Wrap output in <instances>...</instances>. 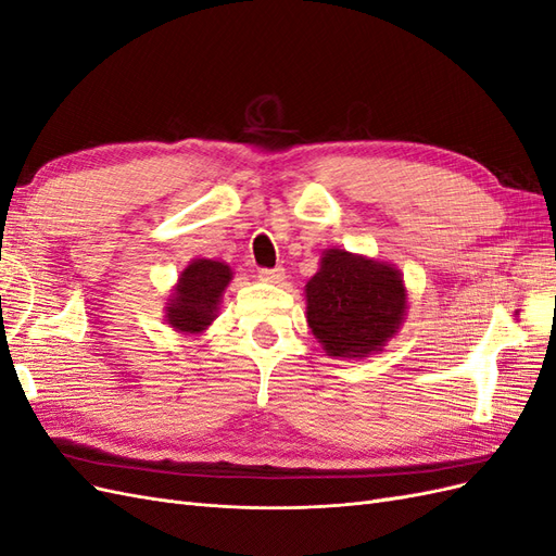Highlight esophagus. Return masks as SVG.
Masks as SVG:
<instances>
[{"instance_id":"esophagus-1","label":"esophagus","mask_w":556,"mask_h":556,"mask_svg":"<svg viewBox=\"0 0 556 556\" xmlns=\"http://www.w3.org/2000/svg\"><path fill=\"white\" fill-rule=\"evenodd\" d=\"M260 280L264 282H280L285 278V268L276 266V268H260Z\"/></svg>"}]
</instances>
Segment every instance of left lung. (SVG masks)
I'll return each mask as SVG.
<instances>
[{"instance_id": "8db88e82", "label": "left lung", "mask_w": 556, "mask_h": 556, "mask_svg": "<svg viewBox=\"0 0 556 556\" xmlns=\"http://www.w3.org/2000/svg\"><path fill=\"white\" fill-rule=\"evenodd\" d=\"M306 301L308 325L331 357H366L399 329L406 290L390 264L327 250Z\"/></svg>"}]
</instances>
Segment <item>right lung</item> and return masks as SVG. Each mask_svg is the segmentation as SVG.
I'll return each mask as SVG.
<instances>
[{"mask_svg": "<svg viewBox=\"0 0 556 556\" xmlns=\"http://www.w3.org/2000/svg\"><path fill=\"white\" fill-rule=\"evenodd\" d=\"M231 278L229 266L213 260H194L180 274L176 294L169 304V325L178 331H204L215 317L217 301Z\"/></svg>", "mask_w": 556, "mask_h": 556, "instance_id": "obj_1", "label": "right lung"}]
</instances>
